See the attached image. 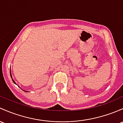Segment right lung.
Listing matches in <instances>:
<instances>
[{"label":"right lung","instance_id":"add662e5","mask_svg":"<svg viewBox=\"0 0 123 123\" xmlns=\"http://www.w3.org/2000/svg\"><path fill=\"white\" fill-rule=\"evenodd\" d=\"M10 76H11V78H12V74H11V73L10 72ZM12 80H13V82H14V83H15V84H16V82L14 81V80H13V79H12ZM24 91H25V90H24ZM25 92H27V91H25Z\"/></svg>","mask_w":123,"mask_h":123}]
</instances>
